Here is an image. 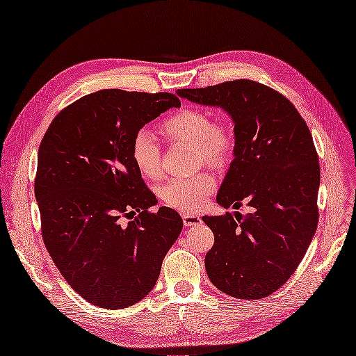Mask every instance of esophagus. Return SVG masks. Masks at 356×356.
I'll list each match as a JSON object with an SVG mask.
<instances>
[{
    "instance_id": "1",
    "label": "esophagus",
    "mask_w": 356,
    "mask_h": 356,
    "mask_svg": "<svg viewBox=\"0 0 356 356\" xmlns=\"http://www.w3.org/2000/svg\"><path fill=\"white\" fill-rule=\"evenodd\" d=\"M184 226H198L201 223V218L194 214H182Z\"/></svg>"
}]
</instances>
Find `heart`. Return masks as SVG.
Segmentation results:
<instances>
[{
  "mask_svg": "<svg viewBox=\"0 0 356 356\" xmlns=\"http://www.w3.org/2000/svg\"><path fill=\"white\" fill-rule=\"evenodd\" d=\"M162 131L169 140L190 145L195 149L198 161L220 166L226 163L234 147L230 127L225 122H211L207 113L187 108L171 115L162 124ZM131 159L145 177L154 178L161 171V150L146 129L133 136L130 147ZM216 181L210 174L191 178L169 179L161 188V198L181 211H197L213 193Z\"/></svg>",
  "mask_w": 356,
  "mask_h": 356,
  "instance_id": "obj_1",
  "label": "heart"
}]
</instances>
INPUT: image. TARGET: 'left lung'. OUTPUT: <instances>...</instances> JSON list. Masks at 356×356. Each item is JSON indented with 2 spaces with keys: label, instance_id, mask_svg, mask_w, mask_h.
Segmentation results:
<instances>
[{
  "label": "left lung",
  "instance_id": "1",
  "mask_svg": "<svg viewBox=\"0 0 356 356\" xmlns=\"http://www.w3.org/2000/svg\"><path fill=\"white\" fill-rule=\"evenodd\" d=\"M177 94L230 115L233 161L216 200L225 209L243 201L252 207L245 216L202 217L214 234L207 275L234 298L268 297L293 275L317 227L320 168L312 133L289 99L255 81Z\"/></svg>",
  "mask_w": 356,
  "mask_h": 356
}]
</instances>
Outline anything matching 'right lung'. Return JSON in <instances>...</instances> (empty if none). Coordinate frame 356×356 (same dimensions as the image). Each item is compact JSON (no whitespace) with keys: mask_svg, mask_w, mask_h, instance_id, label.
<instances>
[{"mask_svg":"<svg viewBox=\"0 0 356 356\" xmlns=\"http://www.w3.org/2000/svg\"><path fill=\"white\" fill-rule=\"evenodd\" d=\"M169 92L101 90L63 108L38 155L35 195L43 242L74 291L117 310L154 289L182 218L159 207L130 154L145 124L179 107ZM122 216L132 220L123 225Z\"/></svg>","mask_w":356,"mask_h":356,"instance_id":"add662e5","label":"right lung"}]
</instances>
